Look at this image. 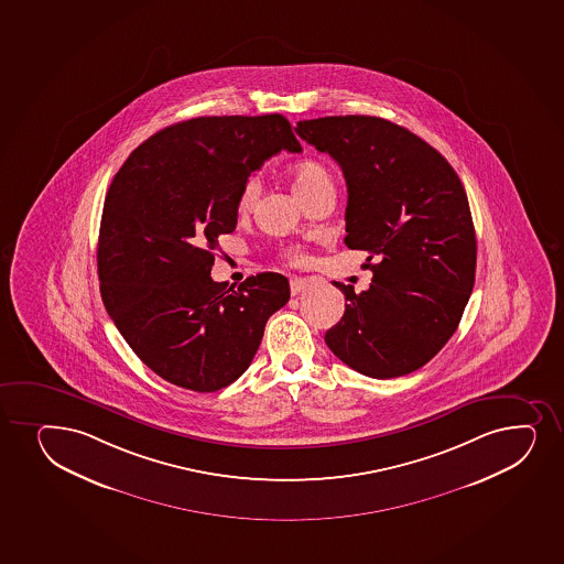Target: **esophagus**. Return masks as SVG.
Segmentation results:
<instances>
[{"label":"esophagus","instance_id":"1","mask_svg":"<svg viewBox=\"0 0 564 564\" xmlns=\"http://www.w3.org/2000/svg\"><path fill=\"white\" fill-rule=\"evenodd\" d=\"M307 286V281L302 278H291V294L297 296Z\"/></svg>","mask_w":564,"mask_h":564}]
</instances>
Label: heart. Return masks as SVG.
<instances>
[{
  "label": "heart",
  "instance_id": "b5f03b06",
  "mask_svg": "<svg viewBox=\"0 0 564 564\" xmlns=\"http://www.w3.org/2000/svg\"><path fill=\"white\" fill-rule=\"evenodd\" d=\"M292 184L296 189L297 196L310 203L311 198L324 195V193H336V177L328 166L317 161V159H304L291 169ZM260 185L259 176H247L241 182L240 191L236 195V209L240 214H249L259 200ZM283 259L289 260L291 264H300L305 260V251L302 247L291 246L283 249Z\"/></svg>",
  "mask_w": 564,
  "mask_h": 564
}]
</instances>
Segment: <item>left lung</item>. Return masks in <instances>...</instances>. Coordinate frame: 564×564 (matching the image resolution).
<instances>
[{
    "instance_id": "1",
    "label": "left lung",
    "mask_w": 564,
    "mask_h": 564,
    "mask_svg": "<svg viewBox=\"0 0 564 564\" xmlns=\"http://www.w3.org/2000/svg\"><path fill=\"white\" fill-rule=\"evenodd\" d=\"M294 131L341 166L343 241L368 251L373 272L368 291L334 281L345 313L324 341L358 373H412L454 336L475 286V225L462 180L425 140L377 116L297 121Z\"/></svg>"
}]
</instances>
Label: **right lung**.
<instances>
[{
    "mask_svg": "<svg viewBox=\"0 0 564 564\" xmlns=\"http://www.w3.org/2000/svg\"><path fill=\"white\" fill-rule=\"evenodd\" d=\"M302 152L285 116H203L142 142L102 206V304L134 355L171 384L216 392L253 360L268 318L291 297L281 273L238 291L209 272L219 236L238 223L236 195L275 153Z\"/></svg>",
    "mask_w": 564,
    "mask_h": 564,
    "instance_id": "obj_1",
    "label": "right lung"
}]
</instances>
